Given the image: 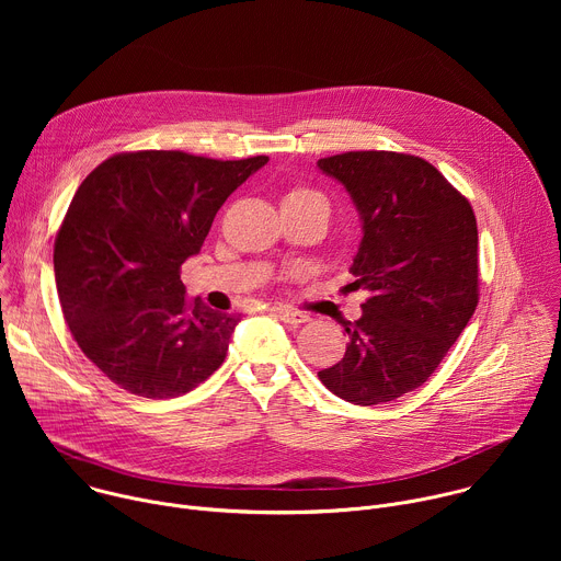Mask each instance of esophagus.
I'll return each instance as SVG.
<instances>
[{"label": "esophagus", "instance_id": "esophagus-1", "mask_svg": "<svg viewBox=\"0 0 561 561\" xmlns=\"http://www.w3.org/2000/svg\"><path fill=\"white\" fill-rule=\"evenodd\" d=\"M279 319H284L286 324H295V327H299V324H306V322H310V317L306 314V312H301V310H295V308H290V306H273L271 308Z\"/></svg>", "mask_w": 561, "mask_h": 561}]
</instances>
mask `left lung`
Here are the masks:
<instances>
[{
	"instance_id": "1",
	"label": "left lung",
	"mask_w": 561,
	"mask_h": 561,
	"mask_svg": "<svg viewBox=\"0 0 561 561\" xmlns=\"http://www.w3.org/2000/svg\"><path fill=\"white\" fill-rule=\"evenodd\" d=\"M317 167L359 213L364 237L351 286L370 293L362 317L346 324L342 362L317 375L351 404L392 402L435 373L477 308L474 213L415 154L351 150Z\"/></svg>"
}]
</instances>
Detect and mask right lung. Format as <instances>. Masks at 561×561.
Returning a JSON list of instances; mask_svg holds the SVG:
<instances>
[{
  "mask_svg": "<svg viewBox=\"0 0 561 561\" xmlns=\"http://www.w3.org/2000/svg\"><path fill=\"white\" fill-rule=\"evenodd\" d=\"M266 162L119 152L77 188L55 237V284L77 346L113 383L171 399L221 366L239 314L191 301L180 271L228 195Z\"/></svg>",
  "mask_w": 561,
  "mask_h": 561,
  "instance_id": "add662e5",
  "label": "right lung"
}]
</instances>
